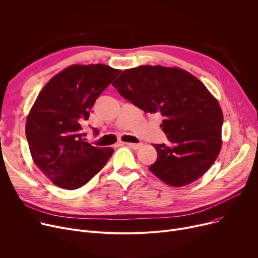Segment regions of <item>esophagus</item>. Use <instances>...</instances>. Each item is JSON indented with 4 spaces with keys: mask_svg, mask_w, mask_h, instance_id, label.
I'll return each mask as SVG.
<instances>
[{
    "mask_svg": "<svg viewBox=\"0 0 258 258\" xmlns=\"http://www.w3.org/2000/svg\"><path fill=\"white\" fill-rule=\"evenodd\" d=\"M126 145L131 148H133V150H138V148H140L142 146L141 143H126Z\"/></svg>",
    "mask_w": 258,
    "mask_h": 258,
    "instance_id": "1",
    "label": "esophagus"
}]
</instances>
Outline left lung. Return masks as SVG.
<instances>
[{"label": "left lung", "mask_w": 258, "mask_h": 258, "mask_svg": "<svg viewBox=\"0 0 258 258\" xmlns=\"http://www.w3.org/2000/svg\"><path fill=\"white\" fill-rule=\"evenodd\" d=\"M145 113L162 116L169 145L154 144L158 158L150 169L167 185L182 187L201 178L218 158L223 113L207 88L179 68L140 66L124 70L113 84Z\"/></svg>", "instance_id": "left-lung-1"}]
</instances>
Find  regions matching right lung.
<instances>
[{
	"label": "right lung",
	"mask_w": 258,
	"mask_h": 258,
	"mask_svg": "<svg viewBox=\"0 0 258 258\" xmlns=\"http://www.w3.org/2000/svg\"><path fill=\"white\" fill-rule=\"evenodd\" d=\"M120 72L99 63L73 64L38 94L27 118L26 138L34 163L54 185L68 190L86 185L113 155L112 147L86 141L83 123Z\"/></svg>",
	"instance_id": "right-lung-1"
}]
</instances>
